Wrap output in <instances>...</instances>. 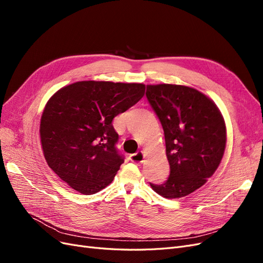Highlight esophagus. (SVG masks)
<instances>
[{
	"instance_id": "esophagus-1",
	"label": "esophagus",
	"mask_w": 263,
	"mask_h": 263,
	"mask_svg": "<svg viewBox=\"0 0 263 263\" xmlns=\"http://www.w3.org/2000/svg\"><path fill=\"white\" fill-rule=\"evenodd\" d=\"M129 159L135 163H142V162H144L145 155H144V153H142V151H138V153H136V154L130 155Z\"/></svg>"
}]
</instances>
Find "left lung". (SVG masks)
Wrapping results in <instances>:
<instances>
[{"label":"left lung","instance_id":"left-lung-1","mask_svg":"<svg viewBox=\"0 0 263 263\" xmlns=\"http://www.w3.org/2000/svg\"><path fill=\"white\" fill-rule=\"evenodd\" d=\"M147 99L164 132L170 176L153 184L165 198H180L203 186L217 170L226 148V125L219 108L193 87L147 85Z\"/></svg>","mask_w":263,"mask_h":263}]
</instances>
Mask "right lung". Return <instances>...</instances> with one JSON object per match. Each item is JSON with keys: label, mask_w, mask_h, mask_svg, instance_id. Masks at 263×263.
Segmentation results:
<instances>
[{"label": "right lung", "mask_w": 263, "mask_h": 263, "mask_svg": "<svg viewBox=\"0 0 263 263\" xmlns=\"http://www.w3.org/2000/svg\"><path fill=\"white\" fill-rule=\"evenodd\" d=\"M145 89L142 83L79 81L55 92L39 128L49 168L86 195L112 183L124 162L115 148L118 134L113 118L136 104Z\"/></svg>", "instance_id": "1"}]
</instances>
